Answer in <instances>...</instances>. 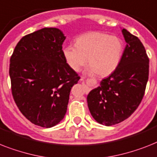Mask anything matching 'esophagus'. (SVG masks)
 I'll return each mask as SVG.
<instances>
[{
	"mask_svg": "<svg viewBox=\"0 0 157 157\" xmlns=\"http://www.w3.org/2000/svg\"><path fill=\"white\" fill-rule=\"evenodd\" d=\"M81 81H82V82H83V83H84V79H83V78H81Z\"/></svg>",
	"mask_w": 157,
	"mask_h": 157,
	"instance_id": "1",
	"label": "esophagus"
}]
</instances>
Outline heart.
Returning <instances> with one entry per match:
<instances>
[{
    "instance_id": "obj_1",
    "label": "heart",
    "mask_w": 157,
    "mask_h": 157,
    "mask_svg": "<svg viewBox=\"0 0 157 157\" xmlns=\"http://www.w3.org/2000/svg\"><path fill=\"white\" fill-rule=\"evenodd\" d=\"M123 43L118 37L102 32L82 34L75 40V46L63 48V55L72 70L79 72L88 62L90 72L105 76L114 72L120 63Z\"/></svg>"
}]
</instances>
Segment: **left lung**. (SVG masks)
Listing matches in <instances>:
<instances>
[{"label": "left lung", "instance_id": "left-lung-1", "mask_svg": "<svg viewBox=\"0 0 157 157\" xmlns=\"http://www.w3.org/2000/svg\"><path fill=\"white\" fill-rule=\"evenodd\" d=\"M127 45L116 69L103 79L87 97L92 116L100 124L112 126L124 121L140 104L149 75V59L141 41L122 30Z\"/></svg>", "mask_w": 157, "mask_h": 157}]
</instances>
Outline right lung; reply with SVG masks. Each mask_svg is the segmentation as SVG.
I'll use <instances>...</instances> for the list:
<instances>
[{
  "label": "right lung",
  "instance_id": "obj_1",
  "mask_svg": "<svg viewBox=\"0 0 157 157\" xmlns=\"http://www.w3.org/2000/svg\"><path fill=\"white\" fill-rule=\"evenodd\" d=\"M64 39L57 28H43L22 37L10 57L13 100L28 120L42 127L63 119L71 89L81 78L63 57Z\"/></svg>",
  "mask_w": 157,
  "mask_h": 157
}]
</instances>
